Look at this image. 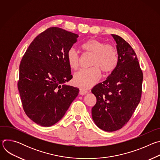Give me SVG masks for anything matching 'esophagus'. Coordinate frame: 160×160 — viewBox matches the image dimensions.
<instances>
[{
	"instance_id": "1",
	"label": "esophagus",
	"mask_w": 160,
	"mask_h": 160,
	"mask_svg": "<svg viewBox=\"0 0 160 160\" xmlns=\"http://www.w3.org/2000/svg\"><path fill=\"white\" fill-rule=\"evenodd\" d=\"M88 93V90L85 89V88H80V94L81 95H84V94H86Z\"/></svg>"
}]
</instances>
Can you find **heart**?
Instances as JSON below:
<instances>
[{"instance_id": "1", "label": "heart", "mask_w": 160, "mask_h": 160, "mask_svg": "<svg viewBox=\"0 0 160 160\" xmlns=\"http://www.w3.org/2000/svg\"><path fill=\"white\" fill-rule=\"evenodd\" d=\"M81 48L85 52L92 54L90 61V66L92 67L76 73L74 82L80 87L88 88L93 86L100 78V69L104 73H110L115 70L118 65L119 58L115 48L98 40L89 39L82 45ZM66 58L70 67L77 70L80 60L78 52L72 48L68 51Z\"/></svg>"}]
</instances>
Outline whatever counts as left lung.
<instances>
[{
    "mask_svg": "<svg viewBox=\"0 0 160 160\" xmlns=\"http://www.w3.org/2000/svg\"><path fill=\"white\" fill-rule=\"evenodd\" d=\"M117 43L119 61L107 79L94 86L97 99L92 108L96 125L106 132L122 128L130 120L142 94L143 73L137 55L121 37L112 34Z\"/></svg>",
    "mask_w": 160,
    "mask_h": 160,
    "instance_id": "1",
    "label": "left lung"
}]
</instances>
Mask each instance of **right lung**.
Here are the masks:
<instances>
[{"label":"right lung","mask_w":160,"mask_h":160,"mask_svg":"<svg viewBox=\"0 0 160 160\" xmlns=\"http://www.w3.org/2000/svg\"><path fill=\"white\" fill-rule=\"evenodd\" d=\"M78 37L49 28L35 38L22 58L18 82L21 103L26 115L40 126L58 122L78 94L77 87L63 85L73 78L66 55Z\"/></svg>","instance_id":"add662e5"}]
</instances>
